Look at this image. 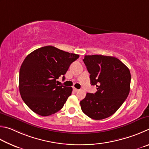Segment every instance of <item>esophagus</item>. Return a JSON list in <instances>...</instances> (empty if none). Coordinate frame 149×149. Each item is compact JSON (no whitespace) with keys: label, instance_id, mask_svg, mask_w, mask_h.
I'll return each instance as SVG.
<instances>
[{"label":"esophagus","instance_id":"34e87169","mask_svg":"<svg viewBox=\"0 0 149 149\" xmlns=\"http://www.w3.org/2000/svg\"><path fill=\"white\" fill-rule=\"evenodd\" d=\"M73 90L75 91V92H79V90H78V89H77V88H73Z\"/></svg>","mask_w":149,"mask_h":149}]
</instances>
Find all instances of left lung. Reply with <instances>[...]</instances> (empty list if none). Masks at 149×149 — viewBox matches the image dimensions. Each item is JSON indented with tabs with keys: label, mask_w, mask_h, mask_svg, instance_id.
<instances>
[{
	"label": "left lung",
	"mask_w": 149,
	"mask_h": 149,
	"mask_svg": "<svg viewBox=\"0 0 149 149\" xmlns=\"http://www.w3.org/2000/svg\"><path fill=\"white\" fill-rule=\"evenodd\" d=\"M90 74V84L96 86L95 93H87L80 101L83 113L93 120L113 115L128 96L131 74L116 57L102 55L85 56L83 59Z\"/></svg>",
	"instance_id": "8db88e82"
}]
</instances>
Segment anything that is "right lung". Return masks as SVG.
I'll return each mask as SVG.
<instances>
[{
    "mask_svg": "<svg viewBox=\"0 0 149 149\" xmlns=\"http://www.w3.org/2000/svg\"><path fill=\"white\" fill-rule=\"evenodd\" d=\"M79 57L52 46L36 49L25 57L19 70V88L31 111L47 116L63 108L72 88L58 86L56 80L60 77L64 80L70 64Z\"/></svg>",
    "mask_w": 149,
    "mask_h": 149,
    "instance_id": "right-lung-1",
    "label": "right lung"
}]
</instances>
